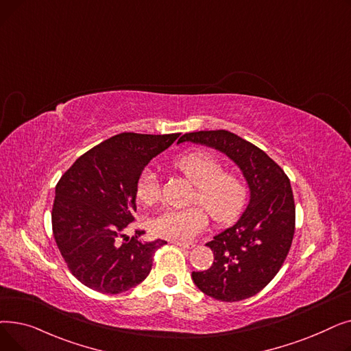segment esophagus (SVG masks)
<instances>
[{
    "label": "esophagus",
    "instance_id": "esophagus-1",
    "mask_svg": "<svg viewBox=\"0 0 351 351\" xmlns=\"http://www.w3.org/2000/svg\"><path fill=\"white\" fill-rule=\"evenodd\" d=\"M176 246L182 247V249H192L193 245L192 243H185V242H173Z\"/></svg>",
    "mask_w": 351,
    "mask_h": 351
}]
</instances>
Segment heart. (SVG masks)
I'll return each mask as SVG.
<instances>
[{"mask_svg": "<svg viewBox=\"0 0 351 351\" xmlns=\"http://www.w3.org/2000/svg\"><path fill=\"white\" fill-rule=\"evenodd\" d=\"M173 168L197 186L195 200L204 205L219 223H229L241 215L246 204V186L242 179L223 172V165L206 152H192L179 156ZM135 193L141 204L152 206L160 197V185L154 169L141 172ZM202 206L165 209L151 223L152 232L175 242H188L209 223V215Z\"/></svg>", "mask_w": 351, "mask_h": 351, "instance_id": "1", "label": "heart"}]
</instances>
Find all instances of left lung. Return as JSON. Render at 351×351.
Instances as JSON below:
<instances>
[{
	"label": "left lung",
	"instance_id": "obj_1",
	"mask_svg": "<svg viewBox=\"0 0 351 351\" xmlns=\"http://www.w3.org/2000/svg\"><path fill=\"white\" fill-rule=\"evenodd\" d=\"M183 142L225 154L242 171L250 192L241 219L206 243L215 262L208 270L193 271L192 280L220 302L252 298L278 274L291 246L296 208L290 180L266 152L223 129L185 134L178 141Z\"/></svg>",
	"mask_w": 351,
	"mask_h": 351
}]
</instances>
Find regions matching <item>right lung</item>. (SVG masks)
I'll use <instances>...</instances> for the list:
<instances>
[{"label": "right lung", "instance_id": "right-lung-1", "mask_svg": "<svg viewBox=\"0 0 351 351\" xmlns=\"http://www.w3.org/2000/svg\"><path fill=\"white\" fill-rule=\"evenodd\" d=\"M179 135H115L80 156L57 183L53 237L71 273L86 287L118 294L149 274L155 250L166 242L121 237L135 220L141 172Z\"/></svg>", "mask_w": 351, "mask_h": 351}]
</instances>
